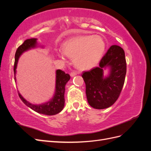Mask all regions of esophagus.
Wrapping results in <instances>:
<instances>
[{
	"instance_id": "34e87169",
	"label": "esophagus",
	"mask_w": 151,
	"mask_h": 151,
	"mask_svg": "<svg viewBox=\"0 0 151 151\" xmlns=\"http://www.w3.org/2000/svg\"><path fill=\"white\" fill-rule=\"evenodd\" d=\"M79 74V73L78 72H70V74L71 77H74L75 76Z\"/></svg>"
}]
</instances>
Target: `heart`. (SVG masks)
I'll return each instance as SVG.
<instances>
[{
    "label": "heart",
    "mask_w": 151,
    "mask_h": 151,
    "mask_svg": "<svg viewBox=\"0 0 151 151\" xmlns=\"http://www.w3.org/2000/svg\"><path fill=\"white\" fill-rule=\"evenodd\" d=\"M105 47L104 40L99 36H81L66 41L62 46L63 53H58V55L62 59L64 55L74 58L77 67L88 70L101 60Z\"/></svg>",
    "instance_id": "1"
}]
</instances>
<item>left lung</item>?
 <instances>
[{
  "mask_svg": "<svg viewBox=\"0 0 151 151\" xmlns=\"http://www.w3.org/2000/svg\"><path fill=\"white\" fill-rule=\"evenodd\" d=\"M107 68H109V75L105 76L104 70ZM126 72L124 50L118 45H112L100 61L98 67L82 74L90 106L101 109L115 103L124 84Z\"/></svg>",
  "mask_w": 151,
  "mask_h": 151,
  "instance_id": "1",
  "label": "left lung"
}]
</instances>
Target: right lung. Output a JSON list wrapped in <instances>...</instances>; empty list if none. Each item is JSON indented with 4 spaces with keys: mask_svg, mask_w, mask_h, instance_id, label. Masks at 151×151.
<instances>
[{
    "mask_svg": "<svg viewBox=\"0 0 151 151\" xmlns=\"http://www.w3.org/2000/svg\"><path fill=\"white\" fill-rule=\"evenodd\" d=\"M37 39L31 38L25 40L24 43L21 46L18 47L15 54V62L14 66V79H16V68L18 60L21 55L24 52L28 51L32 48L38 47ZM42 47H43L42 46ZM70 77L69 74L65 73L61 70H56V81H55V91L52 98L45 103L40 104H33L27 100H26L22 95L19 93V96L27 106L30 108L40 114L46 115H54L60 113L64 107L65 104V86L67 82L70 80Z\"/></svg>",
    "mask_w": 151,
    "mask_h": 151,
    "instance_id": "1",
    "label": "right lung"
}]
</instances>
